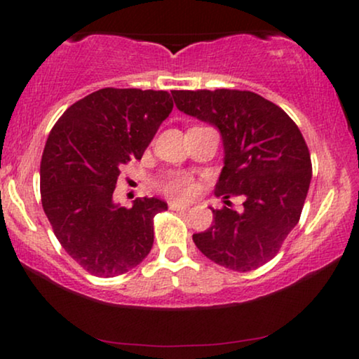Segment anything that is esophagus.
<instances>
[{
  "label": "esophagus",
  "instance_id": "1",
  "mask_svg": "<svg viewBox=\"0 0 359 359\" xmlns=\"http://www.w3.org/2000/svg\"><path fill=\"white\" fill-rule=\"evenodd\" d=\"M168 208L171 210H176V212H186V210H189V205H183V204H178V203H170Z\"/></svg>",
  "mask_w": 359,
  "mask_h": 359
}]
</instances>
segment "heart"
Wrapping results in <instances>:
<instances>
[{
    "instance_id": "heart-1",
    "label": "heart",
    "mask_w": 359,
    "mask_h": 359,
    "mask_svg": "<svg viewBox=\"0 0 359 359\" xmlns=\"http://www.w3.org/2000/svg\"><path fill=\"white\" fill-rule=\"evenodd\" d=\"M160 191L166 198L184 203V201L194 198L198 193V184H196L193 176L186 173H173L161 181Z\"/></svg>"
}]
</instances>
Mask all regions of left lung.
Listing matches in <instances>:
<instances>
[{"label": "left lung", "instance_id": "left-lung-1", "mask_svg": "<svg viewBox=\"0 0 359 359\" xmlns=\"http://www.w3.org/2000/svg\"><path fill=\"white\" fill-rule=\"evenodd\" d=\"M186 114L217 127L225 160L215 196L243 195L244 210L212 209L214 222L194 233L201 252L220 266L252 271L276 257L296 227L312 178L307 144L291 117L252 91H173Z\"/></svg>", "mask_w": 359, "mask_h": 359}]
</instances>
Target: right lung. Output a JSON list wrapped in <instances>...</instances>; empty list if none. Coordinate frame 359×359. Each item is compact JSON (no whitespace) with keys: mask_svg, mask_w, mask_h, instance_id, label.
I'll return each instance as SVG.
<instances>
[{"mask_svg":"<svg viewBox=\"0 0 359 359\" xmlns=\"http://www.w3.org/2000/svg\"><path fill=\"white\" fill-rule=\"evenodd\" d=\"M173 109L168 91L102 88L76 101L48 134L41 161L42 208L63 250L97 278L144 262L158 198L112 203L121 166L142 155Z\"/></svg>","mask_w":359,"mask_h":359,"instance_id":"add662e5","label":"right lung"}]
</instances>
